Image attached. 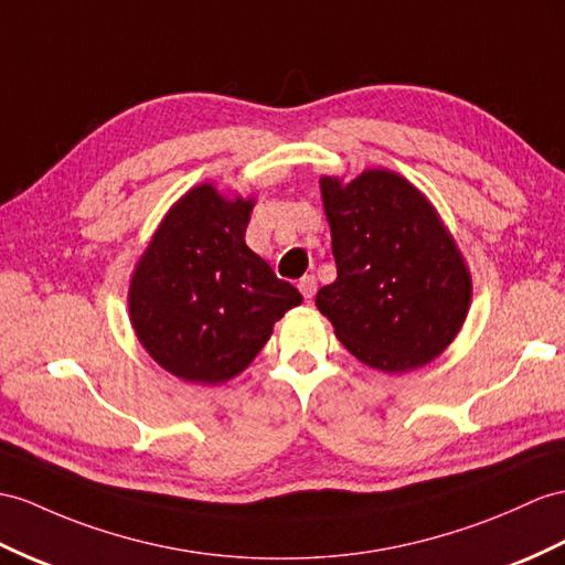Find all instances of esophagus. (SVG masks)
<instances>
[{
	"label": "esophagus",
	"mask_w": 565,
	"mask_h": 565,
	"mask_svg": "<svg viewBox=\"0 0 565 565\" xmlns=\"http://www.w3.org/2000/svg\"><path fill=\"white\" fill-rule=\"evenodd\" d=\"M299 292L305 295V299H313V295H316V278L313 275H305V278L299 280Z\"/></svg>",
	"instance_id": "1"
}]
</instances>
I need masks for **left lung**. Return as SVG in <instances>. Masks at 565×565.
Returning a JSON list of instances; mask_svg holds the SVG:
<instances>
[{
  "mask_svg": "<svg viewBox=\"0 0 565 565\" xmlns=\"http://www.w3.org/2000/svg\"><path fill=\"white\" fill-rule=\"evenodd\" d=\"M338 278L316 307L356 360L401 374L441 354L460 330L472 282L434 205L407 179H321Z\"/></svg>",
  "mask_w": 565,
  "mask_h": 565,
  "instance_id": "1",
  "label": "left lung"
}]
</instances>
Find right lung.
<instances>
[{"label":"right lung","instance_id":"obj_1","mask_svg":"<svg viewBox=\"0 0 565 565\" xmlns=\"http://www.w3.org/2000/svg\"><path fill=\"white\" fill-rule=\"evenodd\" d=\"M252 205L223 199L213 184L191 189L136 266V335L179 379L213 386L237 376L264 350L273 323L301 301L297 287L246 246Z\"/></svg>","mask_w":565,"mask_h":565}]
</instances>
